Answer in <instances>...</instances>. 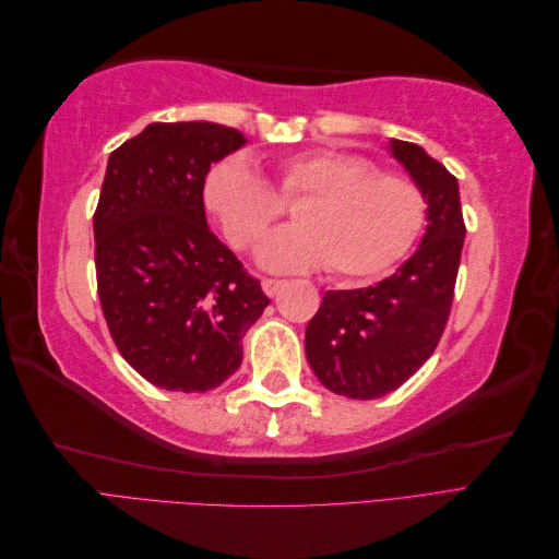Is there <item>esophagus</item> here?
<instances>
[{"mask_svg": "<svg viewBox=\"0 0 559 559\" xmlns=\"http://www.w3.org/2000/svg\"><path fill=\"white\" fill-rule=\"evenodd\" d=\"M261 286H263V292L270 296V298H273V296H277V292L282 289V286H284V282L282 280H261Z\"/></svg>", "mask_w": 559, "mask_h": 559, "instance_id": "34e87169", "label": "esophagus"}]
</instances>
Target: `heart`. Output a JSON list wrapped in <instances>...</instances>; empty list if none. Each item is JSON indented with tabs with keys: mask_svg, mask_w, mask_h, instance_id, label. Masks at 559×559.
<instances>
[{
	"mask_svg": "<svg viewBox=\"0 0 559 559\" xmlns=\"http://www.w3.org/2000/svg\"><path fill=\"white\" fill-rule=\"evenodd\" d=\"M275 190L280 199L245 156L218 160L202 179V205L235 249L263 238L282 214L280 200H302L294 210L298 226L273 233L259 249L261 265L275 273L331 265L337 277H378L413 249L427 222L415 181L333 148L282 160Z\"/></svg>",
	"mask_w": 559,
	"mask_h": 559,
	"instance_id": "1",
	"label": "heart"
}]
</instances>
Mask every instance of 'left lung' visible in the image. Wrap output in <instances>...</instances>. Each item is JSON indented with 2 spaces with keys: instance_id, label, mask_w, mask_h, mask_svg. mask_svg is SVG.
Returning <instances> with one entry per match:
<instances>
[{
  "instance_id": "left-lung-1",
  "label": "left lung",
  "mask_w": 559,
  "mask_h": 559,
  "mask_svg": "<svg viewBox=\"0 0 559 559\" xmlns=\"http://www.w3.org/2000/svg\"><path fill=\"white\" fill-rule=\"evenodd\" d=\"M392 154L427 200V230L392 277L352 292H326L306 331L314 376L333 394L370 401L394 392L425 364L448 324L464 247L460 183L413 142Z\"/></svg>"
}]
</instances>
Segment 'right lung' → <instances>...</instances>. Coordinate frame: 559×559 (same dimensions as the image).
I'll return each instance as SVG.
<instances>
[{"label": "right lung", "instance_id": "right-lung-1", "mask_svg": "<svg viewBox=\"0 0 559 559\" xmlns=\"http://www.w3.org/2000/svg\"><path fill=\"white\" fill-rule=\"evenodd\" d=\"M245 142L210 121L151 123L107 163L93 216L99 306L123 359L170 392L226 382L270 302L202 205L212 163Z\"/></svg>", "mask_w": 559, "mask_h": 559}]
</instances>
